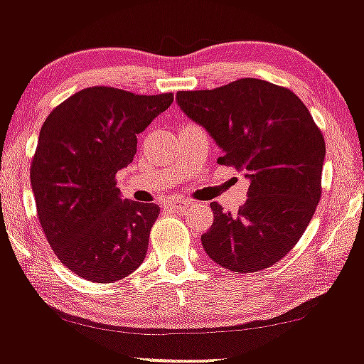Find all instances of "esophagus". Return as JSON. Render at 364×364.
I'll use <instances>...</instances> for the list:
<instances>
[{
	"label": "esophagus",
	"mask_w": 364,
	"mask_h": 364,
	"mask_svg": "<svg viewBox=\"0 0 364 364\" xmlns=\"http://www.w3.org/2000/svg\"><path fill=\"white\" fill-rule=\"evenodd\" d=\"M190 205H191L190 200H185V198H174L166 203V207L171 208V210H178V212H185Z\"/></svg>",
	"instance_id": "esophagus-1"
}]
</instances>
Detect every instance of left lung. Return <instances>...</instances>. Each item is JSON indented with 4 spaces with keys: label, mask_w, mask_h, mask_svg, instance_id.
Here are the masks:
<instances>
[{
    "label": "left lung",
    "mask_w": 364,
    "mask_h": 364,
    "mask_svg": "<svg viewBox=\"0 0 364 364\" xmlns=\"http://www.w3.org/2000/svg\"><path fill=\"white\" fill-rule=\"evenodd\" d=\"M176 101L223 149L217 162L250 179L248 200L236 214L210 203L214 224L202 235L203 250L232 272L269 269L294 248L320 202V128L294 92L258 78L179 90Z\"/></svg>",
    "instance_id": "obj_1"
}]
</instances>
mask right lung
I'll return each mask as SVG.
<instances>
[{
	"mask_svg": "<svg viewBox=\"0 0 364 364\" xmlns=\"http://www.w3.org/2000/svg\"><path fill=\"white\" fill-rule=\"evenodd\" d=\"M173 99L89 87L54 107L41 128L31 164L39 223L63 265L87 281H119L147 255L161 208L121 198L116 173Z\"/></svg>",
	"mask_w": 364,
	"mask_h": 364,
	"instance_id": "1",
	"label": "right lung"
}]
</instances>
